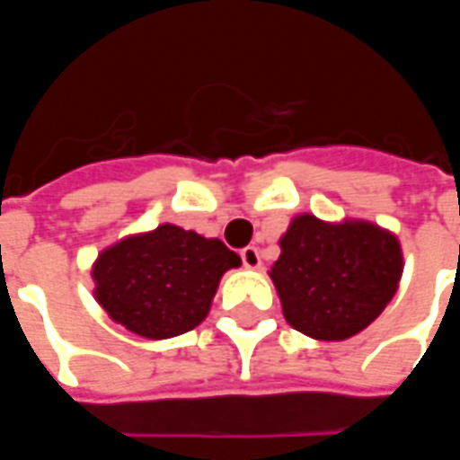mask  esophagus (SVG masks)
<instances>
[{"label":"esophagus","instance_id":"esophagus-1","mask_svg":"<svg viewBox=\"0 0 460 460\" xmlns=\"http://www.w3.org/2000/svg\"><path fill=\"white\" fill-rule=\"evenodd\" d=\"M241 261H243V266L249 270L261 269V253L256 246H246V249L241 251Z\"/></svg>","mask_w":460,"mask_h":460}]
</instances>
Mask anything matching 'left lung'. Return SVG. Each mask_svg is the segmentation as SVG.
Masks as SVG:
<instances>
[{"instance_id": "8db88e82", "label": "left lung", "mask_w": 460, "mask_h": 460, "mask_svg": "<svg viewBox=\"0 0 460 460\" xmlns=\"http://www.w3.org/2000/svg\"><path fill=\"white\" fill-rule=\"evenodd\" d=\"M269 276L283 318L313 340H347L375 323L404 273L396 234L365 219L298 214L279 241Z\"/></svg>"}]
</instances>
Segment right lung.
<instances>
[{
    "mask_svg": "<svg viewBox=\"0 0 460 460\" xmlns=\"http://www.w3.org/2000/svg\"><path fill=\"white\" fill-rule=\"evenodd\" d=\"M239 253L174 224L130 234L93 261V296L108 318L147 340L177 338L209 315L221 276Z\"/></svg>",
    "mask_w": 460,
    "mask_h": 460,
    "instance_id": "right-lung-1",
    "label": "right lung"
}]
</instances>
